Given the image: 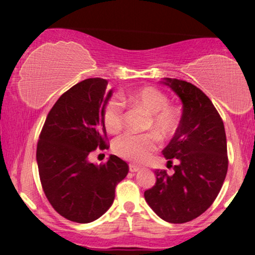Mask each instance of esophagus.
I'll use <instances>...</instances> for the list:
<instances>
[{"mask_svg": "<svg viewBox=\"0 0 255 255\" xmlns=\"http://www.w3.org/2000/svg\"><path fill=\"white\" fill-rule=\"evenodd\" d=\"M128 169H130L131 173H135V172H138V170H140V167L135 166V165H133V163H130V165H128Z\"/></svg>", "mask_w": 255, "mask_h": 255, "instance_id": "34e87169", "label": "esophagus"}]
</instances>
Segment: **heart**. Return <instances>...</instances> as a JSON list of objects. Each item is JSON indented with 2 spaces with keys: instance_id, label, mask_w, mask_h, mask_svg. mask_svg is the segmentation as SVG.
<instances>
[{
  "instance_id": "heart-1",
  "label": "heart",
  "mask_w": 255,
  "mask_h": 255,
  "mask_svg": "<svg viewBox=\"0 0 255 255\" xmlns=\"http://www.w3.org/2000/svg\"><path fill=\"white\" fill-rule=\"evenodd\" d=\"M124 102L138 108L148 115L146 128L158 134L125 133L114 141L115 154L132 162H144L158 148L159 138L170 139L179 130L180 115L174 107L168 106V97L154 87H142L124 97ZM103 123L107 131L116 134L124 127L123 106L118 101H110L103 110Z\"/></svg>"
}]
</instances>
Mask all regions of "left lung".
Masks as SVG:
<instances>
[{
  "mask_svg": "<svg viewBox=\"0 0 255 255\" xmlns=\"http://www.w3.org/2000/svg\"><path fill=\"white\" fill-rule=\"evenodd\" d=\"M161 82L180 97L183 111L179 130L162 151L173 173L156 169V182L144 196L160 218L182 224L203 214L221 191L229 166L225 128L201 89L177 79Z\"/></svg>",
  "mask_w": 255,
  "mask_h": 255,
  "instance_id": "1",
  "label": "left lung"
}]
</instances>
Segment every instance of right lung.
Returning <instances> with one entry per match:
<instances>
[{
    "label": "right lung",
    "mask_w": 255,
    "mask_h": 255,
    "mask_svg": "<svg viewBox=\"0 0 255 255\" xmlns=\"http://www.w3.org/2000/svg\"><path fill=\"white\" fill-rule=\"evenodd\" d=\"M108 81L87 79L62 94L48 113L37 145L41 187L59 215L72 222L90 223L111 207L115 189L128 173V163L110 155L103 165L88 160L106 149L103 110L113 90Z\"/></svg>",
    "instance_id": "1"
}]
</instances>
